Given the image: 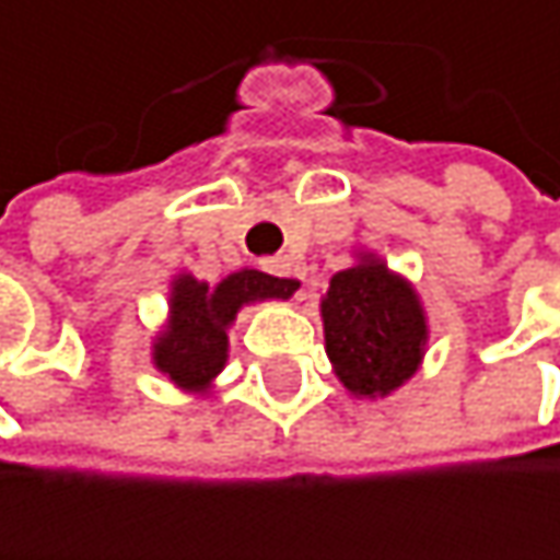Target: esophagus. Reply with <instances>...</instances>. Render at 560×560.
Instances as JSON below:
<instances>
[{
	"mask_svg": "<svg viewBox=\"0 0 560 560\" xmlns=\"http://www.w3.org/2000/svg\"><path fill=\"white\" fill-rule=\"evenodd\" d=\"M260 267H264L267 273L283 277V280H293V283H300V280H303V277L296 273V267H293V260H290V257H267V260H260Z\"/></svg>",
	"mask_w": 560,
	"mask_h": 560,
	"instance_id": "obj_1",
	"label": "esophagus"
}]
</instances>
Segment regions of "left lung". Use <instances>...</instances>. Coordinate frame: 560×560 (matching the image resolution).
<instances>
[{"instance_id":"obj_1","label":"left lung","mask_w":560,"mask_h":560,"mask_svg":"<svg viewBox=\"0 0 560 560\" xmlns=\"http://www.w3.org/2000/svg\"><path fill=\"white\" fill-rule=\"evenodd\" d=\"M326 357L357 399H380L416 376L425 357V310L409 280L380 257L339 270L319 303Z\"/></svg>"}]
</instances>
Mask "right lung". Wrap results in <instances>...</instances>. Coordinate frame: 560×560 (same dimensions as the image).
<instances>
[{"instance_id": "obj_1", "label": "right lung", "mask_w": 560, "mask_h": 560, "mask_svg": "<svg viewBox=\"0 0 560 560\" xmlns=\"http://www.w3.org/2000/svg\"><path fill=\"white\" fill-rule=\"evenodd\" d=\"M300 283L260 270H237L218 287L190 273L171 283V313L154 336V366L184 393L203 396L228 363V329L237 310L260 300H290Z\"/></svg>"}]
</instances>
